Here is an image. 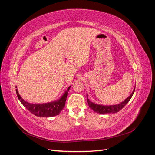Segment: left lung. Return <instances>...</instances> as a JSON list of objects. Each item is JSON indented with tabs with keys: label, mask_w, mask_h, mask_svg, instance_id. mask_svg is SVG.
Listing matches in <instances>:
<instances>
[{
	"label": "left lung",
	"mask_w": 155,
	"mask_h": 155,
	"mask_svg": "<svg viewBox=\"0 0 155 155\" xmlns=\"http://www.w3.org/2000/svg\"><path fill=\"white\" fill-rule=\"evenodd\" d=\"M134 91H133V93H131L129 97L127 98V99H125L123 102H122L121 103L116 104V105H109V106H104V105H101V104H97L92 103L89 101V99H88V95H87V102L88 104V106L91 108L92 110H94V112H96L97 113L99 114H110V113H118V111H120L122 108H123L125 105H126L128 101H130L131 97H133V95L134 93Z\"/></svg>",
	"instance_id": "left-lung-1"
}]
</instances>
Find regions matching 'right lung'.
I'll return each instance as SVG.
<instances>
[{"mask_svg":"<svg viewBox=\"0 0 155 155\" xmlns=\"http://www.w3.org/2000/svg\"><path fill=\"white\" fill-rule=\"evenodd\" d=\"M71 86L69 87L67 91L62 95V97L57 101H55L51 103L45 104H32L23 100L22 97L20 96L17 89H16V93L17 97L21 103L31 112V113L35 114V116L41 117H51L58 115L61 111L63 109L65 106L66 100H67L68 92L70 89Z\"/></svg>","mask_w":155,"mask_h":155,"instance_id":"1","label":"right lung"}]
</instances>
